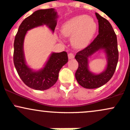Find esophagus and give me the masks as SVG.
Wrapping results in <instances>:
<instances>
[{"label":"esophagus","instance_id":"34e87169","mask_svg":"<svg viewBox=\"0 0 130 130\" xmlns=\"http://www.w3.org/2000/svg\"><path fill=\"white\" fill-rule=\"evenodd\" d=\"M68 57L69 59H73L74 58V54L72 53H70L68 54Z\"/></svg>","mask_w":130,"mask_h":130}]
</instances>
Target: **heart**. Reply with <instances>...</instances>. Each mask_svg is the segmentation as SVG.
Masks as SVG:
<instances>
[{"instance_id":"obj_1","label":"heart","mask_w":130,"mask_h":130,"mask_svg":"<svg viewBox=\"0 0 130 130\" xmlns=\"http://www.w3.org/2000/svg\"><path fill=\"white\" fill-rule=\"evenodd\" d=\"M97 29L98 25L95 20L86 15L72 17L61 26V34L66 37L71 36L72 44L77 48L88 45L94 38Z\"/></svg>"}]
</instances>
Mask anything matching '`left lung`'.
I'll use <instances>...</instances> for the list:
<instances>
[{
	"instance_id": "obj_1",
	"label": "left lung",
	"mask_w": 130,
	"mask_h": 130,
	"mask_svg": "<svg viewBox=\"0 0 130 130\" xmlns=\"http://www.w3.org/2000/svg\"><path fill=\"white\" fill-rule=\"evenodd\" d=\"M99 23V35L91 43L76 54L78 63L75 78L79 85L86 89H95L106 84L113 75L118 61L117 37L109 22L95 12ZM106 55L107 65L99 74L93 73L88 67V58L97 52Z\"/></svg>"
}]
</instances>
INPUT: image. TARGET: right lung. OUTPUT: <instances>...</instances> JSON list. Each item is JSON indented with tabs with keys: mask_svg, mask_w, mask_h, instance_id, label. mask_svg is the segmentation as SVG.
<instances>
[{
	"mask_svg": "<svg viewBox=\"0 0 130 130\" xmlns=\"http://www.w3.org/2000/svg\"><path fill=\"white\" fill-rule=\"evenodd\" d=\"M57 12L51 8L35 11L22 22L15 35L14 43V63L18 75L29 87L38 90H44L57 82L60 69L68 62L67 53H51L42 69L32 70L27 65L24 53V41L28 31L46 25L54 32L57 26Z\"/></svg>",
	"mask_w": 130,
	"mask_h": 130,
	"instance_id": "obj_1",
	"label": "right lung"
}]
</instances>
